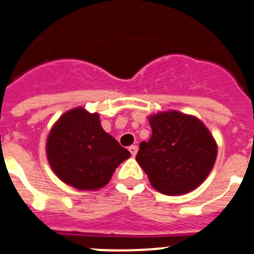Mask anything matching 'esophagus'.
<instances>
[{"instance_id":"1","label":"esophagus","mask_w":254,"mask_h":254,"mask_svg":"<svg viewBox=\"0 0 254 254\" xmlns=\"http://www.w3.org/2000/svg\"><path fill=\"white\" fill-rule=\"evenodd\" d=\"M128 150H129V152H131L132 157H135L136 153H137V146H136V145H131L128 148Z\"/></svg>"}]
</instances>
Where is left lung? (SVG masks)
<instances>
[{
	"mask_svg": "<svg viewBox=\"0 0 254 254\" xmlns=\"http://www.w3.org/2000/svg\"><path fill=\"white\" fill-rule=\"evenodd\" d=\"M152 136L136 156L150 184L167 196L188 193L207 178L217 158V142L193 115L177 110L150 115Z\"/></svg>",
	"mask_w": 254,
	"mask_h": 254,
	"instance_id": "obj_1",
	"label": "left lung"
}]
</instances>
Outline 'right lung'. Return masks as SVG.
Masks as SVG:
<instances>
[{"mask_svg": "<svg viewBox=\"0 0 254 254\" xmlns=\"http://www.w3.org/2000/svg\"><path fill=\"white\" fill-rule=\"evenodd\" d=\"M47 156L64 183L76 190H94L106 186L115 169L131 154L104 131L97 113L75 108L50 129Z\"/></svg>", "mask_w": 254, "mask_h": 254, "instance_id": "1", "label": "right lung"}]
</instances>
